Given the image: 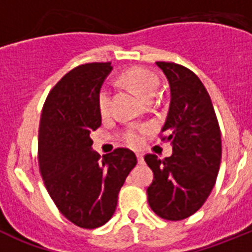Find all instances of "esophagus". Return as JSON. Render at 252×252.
Wrapping results in <instances>:
<instances>
[{"label": "esophagus", "instance_id": "1", "mask_svg": "<svg viewBox=\"0 0 252 252\" xmlns=\"http://www.w3.org/2000/svg\"><path fill=\"white\" fill-rule=\"evenodd\" d=\"M136 157H137V161H139V164H142V162H144V155H142L141 153H136Z\"/></svg>", "mask_w": 252, "mask_h": 252}]
</instances>
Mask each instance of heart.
<instances>
[{
    "label": "heart",
    "mask_w": 252,
    "mask_h": 252,
    "mask_svg": "<svg viewBox=\"0 0 252 252\" xmlns=\"http://www.w3.org/2000/svg\"><path fill=\"white\" fill-rule=\"evenodd\" d=\"M122 79L145 101L154 98L157 94L158 86H159L157 75L142 66H133V68L127 69L122 74ZM97 103H98V110L101 115L108 113L111 104V91L107 86H103L99 90ZM124 139L130 145H137L140 142V132L136 130H130L125 133Z\"/></svg>",
    "instance_id": "obj_1"
}]
</instances>
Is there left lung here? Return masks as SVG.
<instances>
[{"instance_id": "8db88e82", "label": "left lung", "mask_w": 252, "mask_h": 252, "mask_svg": "<svg viewBox=\"0 0 252 252\" xmlns=\"http://www.w3.org/2000/svg\"><path fill=\"white\" fill-rule=\"evenodd\" d=\"M170 86V104L161 140L170 141L165 159L148 154L154 173L148 188L150 208L168 221H180L203 206L217 179L222 157L221 131L215 108L201 79L188 68L157 62Z\"/></svg>"}]
</instances>
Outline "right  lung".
Listing matches in <instances>:
<instances>
[{
  "label": "right lung",
  "instance_id": "right-lung-1",
  "mask_svg": "<svg viewBox=\"0 0 252 252\" xmlns=\"http://www.w3.org/2000/svg\"><path fill=\"white\" fill-rule=\"evenodd\" d=\"M111 63H88L66 73L50 91L39 127L40 174L60 213L82 228L111 220L136 155L119 148L101 158L91 131L101 126L98 93Z\"/></svg>",
  "mask_w": 252,
  "mask_h": 252
}]
</instances>
